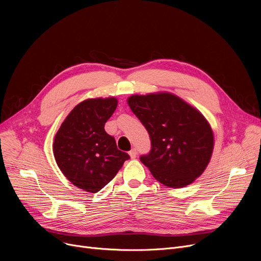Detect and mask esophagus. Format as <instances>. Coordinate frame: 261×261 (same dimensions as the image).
I'll return each instance as SVG.
<instances>
[{"instance_id": "esophagus-1", "label": "esophagus", "mask_w": 261, "mask_h": 261, "mask_svg": "<svg viewBox=\"0 0 261 261\" xmlns=\"http://www.w3.org/2000/svg\"><path fill=\"white\" fill-rule=\"evenodd\" d=\"M129 154H130L131 159H135V158H136V154H138V151H136L135 148H133V149H131L130 151H129Z\"/></svg>"}]
</instances>
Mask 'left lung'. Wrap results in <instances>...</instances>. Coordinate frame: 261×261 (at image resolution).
I'll return each mask as SVG.
<instances>
[{"mask_svg": "<svg viewBox=\"0 0 261 261\" xmlns=\"http://www.w3.org/2000/svg\"><path fill=\"white\" fill-rule=\"evenodd\" d=\"M128 105L148 131L151 149L140 156L155 179L172 188L193 183L211 160L214 135L204 116L169 93L133 95Z\"/></svg>", "mask_w": 261, "mask_h": 261, "instance_id": "obj_1", "label": "left lung"}]
</instances>
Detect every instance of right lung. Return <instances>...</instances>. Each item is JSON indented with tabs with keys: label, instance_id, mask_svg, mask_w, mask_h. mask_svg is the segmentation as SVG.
<instances>
[{
	"label": "right lung",
	"instance_id": "1",
	"mask_svg": "<svg viewBox=\"0 0 261 261\" xmlns=\"http://www.w3.org/2000/svg\"><path fill=\"white\" fill-rule=\"evenodd\" d=\"M116 107L113 97L82 101L55 136L54 155L60 170L75 186L90 193L102 189L130 159L105 131V123Z\"/></svg>",
	"mask_w": 261,
	"mask_h": 261
}]
</instances>
